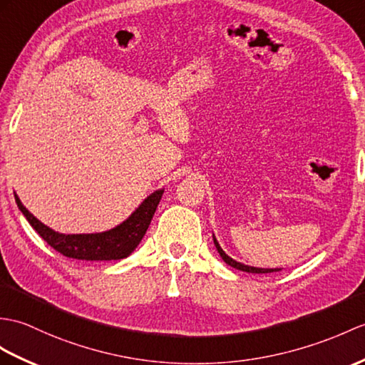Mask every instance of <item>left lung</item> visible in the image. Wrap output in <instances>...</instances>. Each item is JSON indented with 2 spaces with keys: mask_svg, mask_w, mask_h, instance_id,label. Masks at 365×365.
<instances>
[{
  "mask_svg": "<svg viewBox=\"0 0 365 365\" xmlns=\"http://www.w3.org/2000/svg\"><path fill=\"white\" fill-rule=\"evenodd\" d=\"M213 241H215L217 253H219V255H221V258L227 262V264L235 267V269H238V270H242V272H249V274H270V272H279V270H282L279 267H275V269H264V267H253V266H249V264H242V262L236 261V259H233L232 257L227 255V253L222 250L221 245H219L215 233H213Z\"/></svg>",
  "mask_w": 365,
  "mask_h": 365,
  "instance_id": "1",
  "label": "left lung"
}]
</instances>
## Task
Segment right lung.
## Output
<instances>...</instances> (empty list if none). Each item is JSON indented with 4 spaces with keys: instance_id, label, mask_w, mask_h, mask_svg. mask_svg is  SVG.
Returning <instances> with one entry per match:
<instances>
[{
    "instance_id": "add662e5",
    "label": "right lung",
    "mask_w": 365,
    "mask_h": 365,
    "mask_svg": "<svg viewBox=\"0 0 365 365\" xmlns=\"http://www.w3.org/2000/svg\"><path fill=\"white\" fill-rule=\"evenodd\" d=\"M165 188L155 190L144 199L140 205L135 208L133 213L124 219L121 224L99 233H58L53 228L45 225L34 216L31 211L23 205L20 197L14 192L15 202L20 211L28 219L41 238H43L51 247L61 252L62 255L73 259L83 261H112L123 259L138 247L143 236L146 235L148 227L154 217L158 202L162 199Z\"/></svg>"
}]
</instances>
